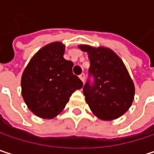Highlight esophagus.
Returning a JSON list of instances; mask_svg holds the SVG:
<instances>
[{"instance_id":"1","label":"esophagus","mask_w":154,"mask_h":154,"mask_svg":"<svg viewBox=\"0 0 154 154\" xmlns=\"http://www.w3.org/2000/svg\"><path fill=\"white\" fill-rule=\"evenodd\" d=\"M79 78H80V79H81V81L84 83V82H85V74H84V73H82V74L79 76Z\"/></svg>"}]
</instances>
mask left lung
Here are the masks:
<instances>
[{
	"label": "left lung",
	"instance_id": "1",
	"mask_svg": "<svg viewBox=\"0 0 154 154\" xmlns=\"http://www.w3.org/2000/svg\"><path fill=\"white\" fill-rule=\"evenodd\" d=\"M79 48L88 53L90 60L83 93L91 110L105 120L120 117L131 106L135 95L133 81L123 61L109 49Z\"/></svg>",
	"mask_w": 154,
	"mask_h": 154
}]
</instances>
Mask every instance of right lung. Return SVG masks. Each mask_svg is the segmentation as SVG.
<instances>
[{
    "instance_id": "1",
    "label": "right lung",
    "mask_w": 154,
    "mask_h": 154,
    "mask_svg": "<svg viewBox=\"0 0 154 154\" xmlns=\"http://www.w3.org/2000/svg\"><path fill=\"white\" fill-rule=\"evenodd\" d=\"M65 46L52 43L37 51L21 78L22 96L36 116L52 119L62 111L83 82L72 72L73 62L63 58Z\"/></svg>"
}]
</instances>
